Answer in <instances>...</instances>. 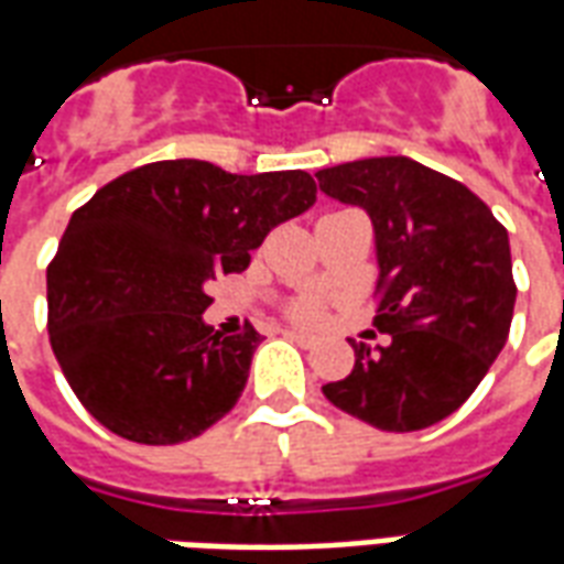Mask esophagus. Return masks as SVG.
<instances>
[{
	"label": "esophagus",
	"instance_id": "esophagus-1",
	"mask_svg": "<svg viewBox=\"0 0 564 564\" xmlns=\"http://www.w3.org/2000/svg\"><path fill=\"white\" fill-rule=\"evenodd\" d=\"M282 333H285L291 343L303 345V348H312V345H315V336H312V333H303V330H282Z\"/></svg>",
	"mask_w": 564,
	"mask_h": 564
}]
</instances>
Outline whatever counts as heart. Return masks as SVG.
Listing matches in <instances>:
<instances>
[{
    "instance_id": "b5f03b06",
    "label": "heart",
    "mask_w": 564,
    "mask_h": 564,
    "mask_svg": "<svg viewBox=\"0 0 564 564\" xmlns=\"http://www.w3.org/2000/svg\"><path fill=\"white\" fill-rule=\"evenodd\" d=\"M324 310H327V300L322 294H300L285 306V312L294 318V322L303 324H318L324 318Z\"/></svg>"
}]
</instances>
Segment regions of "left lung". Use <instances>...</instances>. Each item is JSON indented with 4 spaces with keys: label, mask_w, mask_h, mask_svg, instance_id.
<instances>
[{
    "label": "left lung",
    "mask_w": 564,
    "mask_h": 564,
    "mask_svg": "<svg viewBox=\"0 0 564 564\" xmlns=\"http://www.w3.org/2000/svg\"><path fill=\"white\" fill-rule=\"evenodd\" d=\"M324 195L364 207L376 228V327L351 343L355 369L324 397L384 433L445 421L508 343L517 285L508 231L471 188L405 155L318 171Z\"/></svg>",
    "instance_id": "1"
}]
</instances>
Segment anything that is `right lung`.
<instances>
[{
    "label": "right lung",
    "instance_id": "obj_1",
    "mask_svg": "<svg viewBox=\"0 0 564 564\" xmlns=\"http://www.w3.org/2000/svg\"><path fill=\"white\" fill-rule=\"evenodd\" d=\"M312 204L306 171L242 176L174 159L74 209L47 267V333L86 412L138 445H180L231 412L261 333H213L209 285Z\"/></svg>",
    "mask_w": 564,
    "mask_h": 564
}]
</instances>
